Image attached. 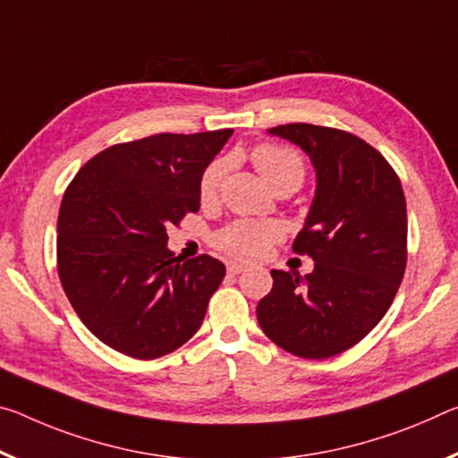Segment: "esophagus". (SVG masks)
Listing matches in <instances>:
<instances>
[{"label":"esophagus","mask_w":458,"mask_h":458,"mask_svg":"<svg viewBox=\"0 0 458 458\" xmlns=\"http://www.w3.org/2000/svg\"><path fill=\"white\" fill-rule=\"evenodd\" d=\"M246 271V267L241 263H228V273L230 275H241Z\"/></svg>","instance_id":"34e87169"}]
</instances>
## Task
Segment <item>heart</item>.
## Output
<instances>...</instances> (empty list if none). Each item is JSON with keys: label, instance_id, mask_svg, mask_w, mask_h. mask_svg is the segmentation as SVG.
<instances>
[{"label": "heart", "instance_id": "heart-1", "mask_svg": "<svg viewBox=\"0 0 458 458\" xmlns=\"http://www.w3.org/2000/svg\"><path fill=\"white\" fill-rule=\"evenodd\" d=\"M252 163L273 190L279 187H300L306 179V163L300 152L275 142H260L252 150ZM226 158H216L203 169L199 177V198L209 201L216 198L224 175H226ZM281 238V228L275 222L234 220L214 234L217 250L242 260H257L265 257L268 249Z\"/></svg>", "mask_w": 458, "mask_h": 458}]
</instances>
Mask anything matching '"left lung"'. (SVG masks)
<instances>
[{
  "instance_id": "1",
  "label": "left lung",
  "mask_w": 458,
  "mask_h": 458,
  "mask_svg": "<svg viewBox=\"0 0 458 458\" xmlns=\"http://www.w3.org/2000/svg\"><path fill=\"white\" fill-rule=\"evenodd\" d=\"M308 152L318 190L293 252L314 259L301 279L273 268L259 301L263 332L301 359H330L360 343L394 301L408 265L402 181L386 157L346 130L285 124L268 130Z\"/></svg>"
}]
</instances>
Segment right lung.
I'll use <instances>...</instances> for the list:
<instances>
[{
	"instance_id": "add662e5",
	"label": "right lung",
	"mask_w": 458,
	"mask_h": 458,
	"mask_svg": "<svg viewBox=\"0 0 458 458\" xmlns=\"http://www.w3.org/2000/svg\"><path fill=\"white\" fill-rule=\"evenodd\" d=\"M234 130L155 134L98 152L63 195L56 268L72 310L101 343L150 360L199 330L226 275L220 260H181L166 228L199 209V177Z\"/></svg>"
}]
</instances>
